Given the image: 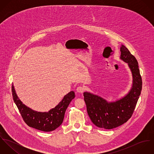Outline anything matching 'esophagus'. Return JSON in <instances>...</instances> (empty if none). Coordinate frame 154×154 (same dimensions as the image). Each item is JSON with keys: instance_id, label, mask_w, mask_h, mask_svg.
I'll use <instances>...</instances> for the list:
<instances>
[{"instance_id": "1", "label": "esophagus", "mask_w": 154, "mask_h": 154, "mask_svg": "<svg viewBox=\"0 0 154 154\" xmlns=\"http://www.w3.org/2000/svg\"><path fill=\"white\" fill-rule=\"evenodd\" d=\"M85 90V88L82 87H78L76 88V91L79 93H82Z\"/></svg>"}]
</instances>
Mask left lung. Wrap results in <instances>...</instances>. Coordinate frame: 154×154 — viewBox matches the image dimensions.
I'll list each match as a JSON object with an SVG mask.
<instances>
[{"instance_id": "1", "label": "left lung", "mask_w": 154, "mask_h": 154, "mask_svg": "<svg viewBox=\"0 0 154 154\" xmlns=\"http://www.w3.org/2000/svg\"><path fill=\"white\" fill-rule=\"evenodd\" d=\"M120 59L127 63L132 72L133 84L129 92L121 99L108 102L99 95L84 92L88 116L97 127L111 129L126 123L132 116L142 87L138 63L123 45L120 47Z\"/></svg>"}]
</instances>
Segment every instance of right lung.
<instances>
[{
	"label": "right lung",
	"instance_id": "1",
	"mask_svg": "<svg viewBox=\"0 0 154 154\" xmlns=\"http://www.w3.org/2000/svg\"><path fill=\"white\" fill-rule=\"evenodd\" d=\"M12 92L14 101L20 111L24 122L28 126L35 129L51 132L59 127L65 117L66 109L70 101L75 98V92L70 91L54 108L48 112H38L26 106L19 99L12 85Z\"/></svg>",
	"mask_w": 154,
	"mask_h": 154
}]
</instances>
